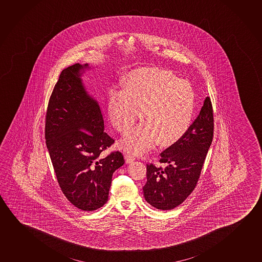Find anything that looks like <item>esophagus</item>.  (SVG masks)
<instances>
[{
	"instance_id": "1",
	"label": "esophagus",
	"mask_w": 262,
	"mask_h": 262,
	"mask_svg": "<svg viewBox=\"0 0 262 262\" xmlns=\"http://www.w3.org/2000/svg\"><path fill=\"white\" fill-rule=\"evenodd\" d=\"M124 158H125V162L127 164L133 163V161L135 160V158L130 154H125Z\"/></svg>"
}]
</instances>
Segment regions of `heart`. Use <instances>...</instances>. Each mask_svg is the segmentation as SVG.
<instances>
[{
	"label": "heart",
	"instance_id": "heart-1",
	"mask_svg": "<svg viewBox=\"0 0 262 262\" xmlns=\"http://www.w3.org/2000/svg\"><path fill=\"white\" fill-rule=\"evenodd\" d=\"M191 83L166 69L147 68L129 73L121 92L112 90L107 113L112 125L125 133L141 116L144 122L120 142L126 152L141 154L158 140L161 146L179 141L189 129L195 108Z\"/></svg>",
	"mask_w": 262,
	"mask_h": 262
}]
</instances>
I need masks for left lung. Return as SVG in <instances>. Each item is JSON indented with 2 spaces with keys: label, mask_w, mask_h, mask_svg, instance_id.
Instances as JSON below:
<instances>
[{
  "label": "left lung",
  "mask_w": 262,
  "mask_h": 262,
  "mask_svg": "<svg viewBox=\"0 0 262 262\" xmlns=\"http://www.w3.org/2000/svg\"><path fill=\"white\" fill-rule=\"evenodd\" d=\"M213 111L206 97L200 114L182 138L160 153V163L147 164L146 201L160 210H171L182 204L193 192L200 178L213 137Z\"/></svg>",
  "instance_id": "8db88e82"
}]
</instances>
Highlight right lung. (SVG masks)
<instances>
[{"instance_id":"add662e5","label":"right lung","mask_w":262,"mask_h":262,"mask_svg":"<svg viewBox=\"0 0 262 262\" xmlns=\"http://www.w3.org/2000/svg\"><path fill=\"white\" fill-rule=\"evenodd\" d=\"M88 64L61 72L46 114L45 139L54 171L69 201L94 211L108 201L114 171L124 164L120 151L102 155L114 143L106 133L98 102L85 91L81 75Z\"/></svg>"}]
</instances>
